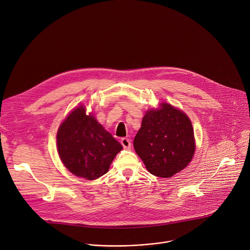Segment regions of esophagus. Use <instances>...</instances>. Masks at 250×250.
I'll use <instances>...</instances> for the list:
<instances>
[{"label":"esophagus","instance_id":"obj_1","mask_svg":"<svg viewBox=\"0 0 250 250\" xmlns=\"http://www.w3.org/2000/svg\"><path fill=\"white\" fill-rule=\"evenodd\" d=\"M121 144L125 149H129L131 147V142L128 138H123L121 140Z\"/></svg>","mask_w":250,"mask_h":250}]
</instances>
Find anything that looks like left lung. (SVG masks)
<instances>
[{
	"instance_id": "left-lung-1",
	"label": "left lung",
	"mask_w": 250,
	"mask_h": 250,
	"mask_svg": "<svg viewBox=\"0 0 250 250\" xmlns=\"http://www.w3.org/2000/svg\"><path fill=\"white\" fill-rule=\"evenodd\" d=\"M133 146L146 169L158 177H171L188 166L195 150L189 117L169 104L145 114Z\"/></svg>"
}]
</instances>
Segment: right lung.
<instances>
[{
  "instance_id": "1",
  "label": "right lung",
  "mask_w": 250,
  "mask_h": 250,
  "mask_svg": "<svg viewBox=\"0 0 250 250\" xmlns=\"http://www.w3.org/2000/svg\"><path fill=\"white\" fill-rule=\"evenodd\" d=\"M59 157L73 174L95 180L105 174L123 146L81 105L71 112L57 131Z\"/></svg>"
}]
</instances>
